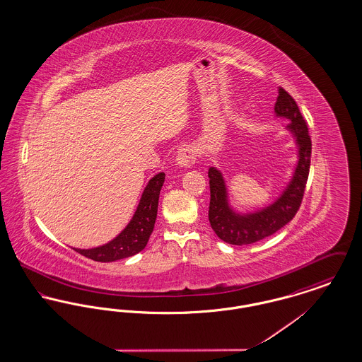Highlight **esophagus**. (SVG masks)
I'll list each match as a JSON object with an SVG mask.
<instances>
[{
  "mask_svg": "<svg viewBox=\"0 0 362 362\" xmlns=\"http://www.w3.org/2000/svg\"><path fill=\"white\" fill-rule=\"evenodd\" d=\"M197 160V152L192 146H186V148H182L179 149L177 155H176V164L179 167H183V168H189Z\"/></svg>",
  "mask_w": 362,
  "mask_h": 362,
  "instance_id": "1",
  "label": "esophagus"
}]
</instances>
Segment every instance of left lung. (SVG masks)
<instances>
[{
  "instance_id": "8db88e82",
  "label": "left lung",
  "mask_w": 362,
  "mask_h": 362,
  "mask_svg": "<svg viewBox=\"0 0 362 362\" xmlns=\"http://www.w3.org/2000/svg\"><path fill=\"white\" fill-rule=\"evenodd\" d=\"M276 118L289 119L285 127L297 145V164L286 187L273 204L255 211L239 213L229 204V194L224 176L216 167L209 168L210 205L209 221L216 235L228 244L244 245L272 236L292 221L301 205L310 165V142L308 126L304 121L292 96L278 88V98L274 107Z\"/></svg>"
}]
</instances>
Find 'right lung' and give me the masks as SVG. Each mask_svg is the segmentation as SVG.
<instances>
[{
    "label": "right lung",
    "mask_w": 362,
    "mask_h": 362,
    "mask_svg": "<svg viewBox=\"0 0 362 362\" xmlns=\"http://www.w3.org/2000/svg\"><path fill=\"white\" fill-rule=\"evenodd\" d=\"M164 179H165V173H160L149 180V183L146 185V187L141 195V199L133 218L115 239L96 248H88V250L74 248V250L78 254L96 262H114V260L133 257L139 251H142L148 244V240L155 228L158 195H160V189L164 185Z\"/></svg>",
    "instance_id": "right-lung-1"
}]
</instances>
